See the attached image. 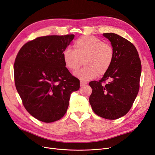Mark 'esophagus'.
<instances>
[{"instance_id": "1", "label": "esophagus", "mask_w": 155, "mask_h": 155, "mask_svg": "<svg viewBox=\"0 0 155 155\" xmlns=\"http://www.w3.org/2000/svg\"><path fill=\"white\" fill-rule=\"evenodd\" d=\"M87 84V82L81 81V87H83V86H84L85 85H86Z\"/></svg>"}]
</instances>
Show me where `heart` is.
Returning <instances> with one entry per match:
<instances>
[{"label": "heart", "mask_w": 155, "mask_h": 155, "mask_svg": "<svg viewBox=\"0 0 155 155\" xmlns=\"http://www.w3.org/2000/svg\"><path fill=\"white\" fill-rule=\"evenodd\" d=\"M74 50L66 48L63 51L62 57L66 67L75 71L82 64L85 67L74 73L82 81H87L104 74L110 68L114 57V50L112 46L100 39L91 36L79 38L74 43Z\"/></svg>", "instance_id": "1"}]
</instances>
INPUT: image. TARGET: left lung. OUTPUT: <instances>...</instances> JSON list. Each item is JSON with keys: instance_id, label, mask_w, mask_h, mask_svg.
I'll use <instances>...</instances> for the list:
<instances>
[{"instance_id": "obj_1", "label": "left lung", "mask_w": 155, "mask_h": 155, "mask_svg": "<svg viewBox=\"0 0 155 155\" xmlns=\"http://www.w3.org/2000/svg\"><path fill=\"white\" fill-rule=\"evenodd\" d=\"M103 35L111 43L114 57L108 70L98 82L91 81L89 103L94 112L107 119H116L130 110L139 89L141 62L135 46L115 33ZM106 80V84H102Z\"/></svg>"}]
</instances>
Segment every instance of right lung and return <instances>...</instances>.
Returning <instances> with one entry per match:
<instances>
[{"instance_id": "obj_1", "label": "right lung", "mask_w": 155, "mask_h": 155, "mask_svg": "<svg viewBox=\"0 0 155 155\" xmlns=\"http://www.w3.org/2000/svg\"><path fill=\"white\" fill-rule=\"evenodd\" d=\"M74 35L47 36L27 42L14 64L15 82L25 109L34 117L52 123L64 116L80 81L66 68L62 53Z\"/></svg>"}]
</instances>
